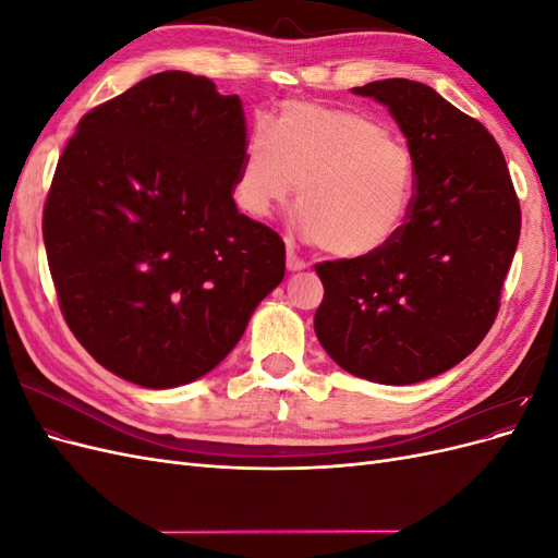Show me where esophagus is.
<instances>
[{
    "instance_id": "esophagus-1",
    "label": "esophagus",
    "mask_w": 558,
    "mask_h": 558,
    "mask_svg": "<svg viewBox=\"0 0 558 558\" xmlns=\"http://www.w3.org/2000/svg\"><path fill=\"white\" fill-rule=\"evenodd\" d=\"M286 267H289V272H300V269L307 267V263L302 260L295 251H289V258H286Z\"/></svg>"
}]
</instances>
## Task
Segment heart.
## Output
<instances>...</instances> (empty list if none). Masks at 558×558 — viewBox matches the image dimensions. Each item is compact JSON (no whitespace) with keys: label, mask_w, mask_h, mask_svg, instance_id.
<instances>
[{"label":"heart","mask_w":558,"mask_h":558,"mask_svg":"<svg viewBox=\"0 0 558 558\" xmlns=\"http://www.w3.org/2000/svg\"><path fill=\"white\" fill-rule=\"evenodd\" d=\"M295 183L300 232L335 258H369L410 221L416 158L375 116L289 102L272 123L251 130L234 199L248 216L265 218Z\"/></svg>","instance_id":"1"}]
</instances>
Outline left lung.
Here are the masks:
<instances>
[{
  "label": "left lung",
  "instance_id": "obj_1",
  "mask_svg": "<svg viewBox=\"0 0 558 558\" xmlns=\"http://www.w3.org/2000/svg\"><path fill=\"white\" fill-rule=\"evenodd\" d=\"M384 105L416 158L408 226L384 251L316 265L320 347L347 373L404 386L447 373L477 349L500 307L521 209L488 130L426 83L351 88Z\"/></svg>",
  "mask_w": 558,
  "mask_h": 558
}]
</instances>
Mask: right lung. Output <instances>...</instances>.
Instances as JSON below:
<instances>
[{
	"label": "right lung",
	"instance_id": "right-lung-1",
	"mask_svg": "<svg viewBox=\"0 0 558 558\" xmlns=\"http://www.w3.org/2000/svg\"><path fill=\"white\" fill-rule=\"evenodd\" d=\"M238 95L160 72L81 118L44 205L66 326L109 373L191 384L240 342L286 272L275 230L238 211Z\"/></svg>",
	"mask_w": 558,
	"mask_h": 558
}]
</instances>
